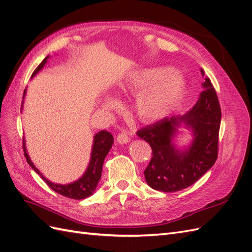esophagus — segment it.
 Listing matches in <instances>:
<instances>
[{"instance_id": "34e87169", "label": "esophagus", "mask_w": 252, "mask_h": 252, "mask_svg": "<svg viewBox=\"0 0 252 252\" xmlns=\"http://www.w3.org/2000/svg\"><path fill=\"white\" fill-rule=\"evenodd\" d=\"M117 142L121 145H124L130 142V138H129L128 134L126 132H121L118 136H117Z\"/></svg>"}]
</instances>
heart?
Masks as SVG:
<instances>
[{
  "label": "heart",
  "mask_w": 252,
  "mask_h": 252,
  "mask_svg": "<svg viewBox=\"0 0 252 252\" xmlns=\"http://www.w3.org/2000/svg\"><path fill=\"white\" fill-rule=\"evenodd\" d=\"M121 89L138 93L134 101L136 116L145 123H158L177 110L184 101L188 84L179 70L171 67L140 68L127 74L121 83ZM107 98L105 107L112 106Z\"/></svg>",
  "instance_id": "obj_1"
}]
</instances>
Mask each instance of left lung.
I'll list each match as a JSON object with an SVG mask.
<instances>
[{"label":"left lung","instance_id":"obj_1","mask_svg":"<svg viewBox=\"0 0 252 252\" xmlns=\"http://www.w3.org/2000/svg\"><path fill=\"white\" fill-rule=\"evenodd\" d=\"M201 73L204 77L202 68ZM202 87L204 90L189 111L138 131L152 149V158L144 171L145 180L152 189L180 191L194 184L217 161L222 112L208 77H205ZM183 127L189 131L192 140L180 147L177 139L184 133Z\"/></svg>","mask_w":252,"mask_h":252}]
</instances>
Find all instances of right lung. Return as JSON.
<instances>
[{
    "mask_svg": "<svg viewBox=\"0 0 252 252\" xmlns=\"http://www.w3.org/2000/svg\"><path fill=\"white\" fill-rule=\"evenodd\" d=\"M48 59H50V56H47L42 61V63L37 66V68L32 73V78L35 77V74H37L43 69L44 66L48 62ZM26 90L27 89H25L24 94H23V102H22V108H21L22 110H23V106H24ZM112 144H113V136L111 135L110 132L102 130L95 133L94 136L89 164L87 166L85 172L83 173V175L80 179H78L74 182L68 183V184H58V183H53L44 177L43 173L40 172V170L36 168L32 159H30V157L27 152L25 140H23V149H24V155L27 159V163L37 174L40 175V177L43 179V181L46 183L52 190H55V191L58 192L59 194H62L66 197H70V199H74V200H82V199H86V197L90 196L95 191L98 181L101 180L104 159L106 156L108 155L110 148L112 147Z\"/></svg>",
    "mask_w": 252,
    "mask_h": 252,
    "instance_id": "1",
    "label": "right lung"
}]
</instances>
